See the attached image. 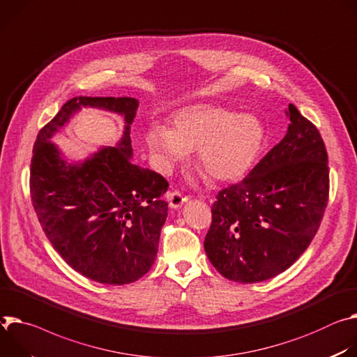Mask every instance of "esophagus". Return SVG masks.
<instances>
[{
	"label": "esophagus",
	"mask_w": 357,
	"mask_h": 357,
	"mask_svg": "<svg viewBox=\"0 0 357 357\" xmlns=\"http://www.w3.org/2000/svg\"><path fill=\"white\" fill-rule=\"evenodd\" d=\"M167 200H169V204L172 208H180L184 203L188 202V197L183 195L178 190H174V191L167 192Z\"/></svg>",
	"instance_id": "obj_1"
}]
</instances>
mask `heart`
Masks as SVG:
<instances>
[{
  "instance_id": "obj_1",
  "label": "heart",
  "mask_w": 357,
  "mask_h": 357,
  "mask_svg": "<svg viewBox=\"0 0 357 357\" xmlns=\"http://www.w3.org/2000/svg\"><path fill=\"white\" fill-rule=\"evenodd\" d=\"M174 129L151 123L146 143L154 160L170 170L195 149V162L215 181L241 177L264 142V128L251 114H236L214 105H192L174 114Z\"/></svg>"
}]
</instances>
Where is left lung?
Wrapping results in <instances>:
<instances>
[{
    "label": "left lung",
    "mask_w": 357,
    "mask_h": 357,
    "mask_svg": "<svg viewBox=\"0 0 357 357\" xmlns=\"http://www.w3.org/2000/svg\"><path fill=\"white\" fill-rule=\"evenodd\" d=\"M289 128L240 183L211 206L204 250L227 280L262 282L288 269L318 232L329 199L328 151L310 121L289 103Z\"/></svg>",
    "instance_id": "obj_1"
}]
</instances>
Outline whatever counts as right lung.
I'll return each mask as SVG.
<instances>
[{
  "mask_svg": "<svg viewBox=\"0 0 357 357\" xmlns=\"http://www.w3.org/2000/svg\"><path fill=\"white\" fill-rule=\"evenodd\" d=\"M81 105L123 114L127 126L116 148L68 165L49 139ZM137 106L133 98H73L39 130L32 150L31 200L47 238L76 272L106 285L150 271L167 218V180L130 160Z\"/></svg>",
  "mask_w": 357,
  "mask_h": 357,
  "instance_id": "right-lung-1",
  "label": "right lung"
}]
</instances>
